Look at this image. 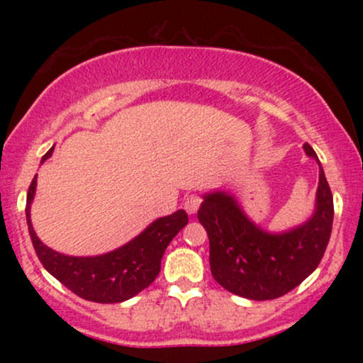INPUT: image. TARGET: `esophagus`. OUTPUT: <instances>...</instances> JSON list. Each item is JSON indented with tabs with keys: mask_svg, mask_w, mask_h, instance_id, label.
I'll return each mask as SVG.
<instances>
[{
	"mask_svg": "<svg viewBox=\"0 0 363 363\" xmlns=\"http://www.w3.org/2000/svg\"><path fill=\"white\" fill-rule=\"evenodd\" d=\"M201 203H203L201 196H199V194H189L184 199V210L187 211V213H196Z\"/></svg>",
	"mask_w": 363,
	"mask_h": 363,
	"instance_id": "34e87169",
	"label": "esophagus"
}]
</instances>
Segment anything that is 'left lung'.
I'll list each match as a JSON object with an SVG mask.
<instances>
[{
    "instance_id": "1",
    "label": "left lung",
    "mask_w": 363,
    "mask_h": 363,
    "mask_svg": "<svg viewBox=\"0 0 363 363\" xmlns=\"http://www.w3.org/2000/svg\"><path fill=\"white\" fill-rule=\"evenodd\" d=\"M303 150L319 162L309 143ZM333 215V194L320 164L315 213L285 234L261 230L227 193L206 194L198 220L210 239L211 274L225 290L244 298L281 297L318 268L331 237Z\"/></svg>"
}]
</instances>
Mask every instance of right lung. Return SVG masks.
I'll return each mask as SVG.
<instances>
[{"label": "right lung", "mask_w": 363, "mask_h": 363, "mask_svg": "<svg viewBox=\"0 0 363 363\" xmlns=\"http://www.w3.org/2000/svg\"><path fill=\"white\" fill-rule=\"evenodd\" d=\"M52 150L54 148L45 153L43 162L51 157ZM35 186L37 176L28 187L25 213H27L28 234H30L37 257L43 262L44 268L66 289L90 302H124L152 285L157 274L160 273L162 256L170 240L187 225L186 211L177 210L176 213L155 220L136 239L116 251L94 257L65 256L40 242L32 228L30 203L34 199Z\"/></svg>", "instance_id": "obj_1"}]
</instances>
